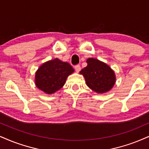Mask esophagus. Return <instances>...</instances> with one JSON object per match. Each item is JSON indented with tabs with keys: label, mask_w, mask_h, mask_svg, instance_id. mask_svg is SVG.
Masks as SVG:
<instances>
[{
	"label": "esophagus",
	"mask_w": 149,
	"mask_h": 149,
	"mask_svg": "<svg viewBox=\"0 0 149 149\" xmlns=\"http://www.w3.org/2000/svg\"><path fill=\"white\" fill-rule=\"evenodd\" d=\"M74 69H75V70H76L77 72H79L80 70H81V66L79 65H75L74 66Z\"/></svg>",
	"instance_id": "esophagus-1"
}]
</instances>
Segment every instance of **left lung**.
I'll return each instance as SVG.
<instances>
[{"label":"left lung","mask_w":149,"mask_h":149,"mask_svg":"<svg viewBox=\"0 0 149 149\" xmlns=\"http://www.w3.org/2000/svg\"><path fill=\"white\" fill-rule=\"evenodd\" d=\"M87 63L88 65L80 71L87 86L98 93L109 91L115 83V75L113 70L95 58H88Z\"/></svg>","instance_id":"8db88e82"}]
</instances>
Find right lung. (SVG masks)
Listing matches in <instances>:
<instances>
[{
	"instance_id": "add662e5",
	"label": "right lung",
	"mask_w": 149,
	"mask_h": 149,
	"mask_svg": "<svg viewBox=\"0 0 149 149\" xmlns=\"http://www.w3.org/2000/svg\"><path fill=\"white\" fill-rule=\"evenodd\" d=\"M74 70L68 63L58 58L43 64L36 72V86L47 94H52L63 87L66 79Z\"/></svg>"
}]
</instances>
